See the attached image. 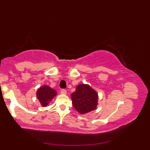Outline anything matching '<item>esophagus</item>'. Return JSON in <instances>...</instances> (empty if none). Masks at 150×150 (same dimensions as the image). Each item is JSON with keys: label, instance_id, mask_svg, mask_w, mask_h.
I'll return each instance as SVG.
<instances>
[{"label": "esophagus", "instance_id": "obj_1", "mask_svg": "<svg viewBox=\"0 0 150 150\" xmlns=\"http://www.w3.org/2000/svg\"><path fill=\"white\" fill-rule=\"evenodd\" d=\"M60 93L63 95H66L67 93V91L64 90V89H62L61 91H60Z\"/></svg>", "mask_w": 150, "mask_h": 150}]
</instances>
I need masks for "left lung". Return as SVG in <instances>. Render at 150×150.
I'll use <instances>...</instances> for the list:
<instances>
[{"mask_svg": "<svg viewBox=\"0 0 150 150\" xmlns=\"http://www.w3.org/2000/svg\"><path fill=\"white\" fill-rule=\"evenodd\" d=\"M71 97L73 107L81 114H86L97 109L98 93L90 85H78Z\"/></svg>", "mask_w": 150, "mask_h": 150, "instance_id": "1", "label": "left lung"}]
</instances>
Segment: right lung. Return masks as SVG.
<instances>
[{"mask_svg": "<svg viewBox=\"0 0 150 150\" xmlns=\"http://www.w3.org/2000/svg\"><path fill=\"white\" fill-rule=\"evenodd\" d=\"M57 95L56 90L48 86H42L37 91V97L42 106L46 107Z\"/></svg>", "mask_w": 150, "mask_h": 150, "instance_id": "obj_1", "label": "right lung"}]
</instances>
